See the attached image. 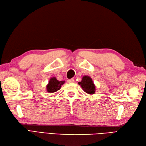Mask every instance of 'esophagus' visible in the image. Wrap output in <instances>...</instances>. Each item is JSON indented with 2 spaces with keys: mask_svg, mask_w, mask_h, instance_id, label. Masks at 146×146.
I'll return each mask as SVG.
<instances>
[{
  "mask_svg": "<svg viewBox=\"0 0 146 146\" xmlns=\"http://www.w3.org/2000/svg\"><path fill=\"white\" fill-rule=\"evenodd\" d=\"M68 83H73V82H74V79H68Z\"/></svg>",
  "mask_w": 146,
  "mask_h": 146,
  "instance_id": "esophagus-1",
  "label": "esophagus"
}]
</instances>
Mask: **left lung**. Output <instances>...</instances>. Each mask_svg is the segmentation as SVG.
<instances>
[{"mask_svg": "<svg viewBox=\"0 0 146 146\" xmlns=\"http://www.w3.org/2000/svg\"><path fill=\"white\" fill-rule=\"evenodd\" d=\"M78 84L81 86L82 88L89 94H94L96 91V86L93 83L92 79L88 76H84L81 82H79Z\"/></svg>", "mask_w": 146, "mask_h": 146, "instance_id": "8db88e82", "label": "left lung"}]
</instances>
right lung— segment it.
<instances>
[{
    "mask_svg": "<svg viewBox=\"0 0 146 146\" xmlns=\"http://www.w3.org/2000/svg\"><path fill=\"white\" fill-rule=\"evenodd\" d=\"M64 83V80H63V81H59L55 77L50 78L49 82H48V84L46 86L47 92L49 93L56 92L58 90H60L61 85H63Z\"/></svg>",
    "mask_w": 146,
    "mask_h": 146,
    "instance_id": "1",
    "label": "right lung"
}]
</instances>
